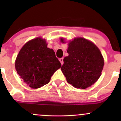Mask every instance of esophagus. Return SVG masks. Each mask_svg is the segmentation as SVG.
Instances as JSON below:
<instances>
[{"label":"esophagus","instance_id":"esophagus-1","mask_svg":"<svg viewBox=\"0 0 121 121\" xmlns=\"http://www.w3.org/2000/svg\"><path fill=\"white\" fill-rule=\"evenodd\" d=\"M59 61H60L61 64V65H62L64 64V61H63V58H60V59H59Z\"/></svg>","mask_w":121,"mask_h":121}]
</instances>
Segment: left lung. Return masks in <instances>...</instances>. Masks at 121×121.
<instances>
[{"instance_id":"left-lung-1","label":"left lung","mask_w":121,"mask_h":121,"mask_svg":"<svg viewBox=\"0 0 121 121\" xmlns=\"http://www.w3.org/2000/svg\"><path fill=\"white\" fill-rule=\"evenodd\" d=\"M61 41L64 43L63 39ZM64 59L61 71L69 84L78 89H86L96 82L104 65L103 56L94 43L82 37L70 41Z\"/></svg>"}]
</instances>
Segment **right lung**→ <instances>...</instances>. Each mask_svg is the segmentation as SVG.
Returning <instances> with one entry per match:
<instances>
[{
	"label": "right lung",
	"mask_w": 121,
	"mask_h": 121,
	"mask_svg": "<svg viewBox=\"0 0 121 121\" xmlns=\"http://www.w3.org/2000/svg\"><path fill=\"white\" fill-rule=\"evenodd\" d=\"M61 64L45 39L37 37L22 47L15 61L17 74L25 83L37 89L49 83L53 73Z\"/></svg>",
	"instance_id": "obj_1"
}]
</instances>
